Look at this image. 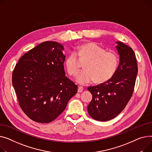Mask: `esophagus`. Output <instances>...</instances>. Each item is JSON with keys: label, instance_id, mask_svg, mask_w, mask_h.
<instances>
[{"label": "esophagus", "instance_id": "1", "mask_svg": "<svg viewBox=\"0 0 152 152\" xmlns=\"http://www.w3.org/2000/svg\"><path fill=\"white\" fill-rule=\"evenodd\" d=\"M83 90V86H79L78 88V93H81Z\"/></svg>", "mask_w": 152, "mask_h": 152}]
</instances>
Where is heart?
I'll use <instances>...</instances> for the list:
<instances>
[{"mask_svg":"<svg viewBox=\"0 0 152 152\" xmlns=\"http://www.w3.org/2000/svg\"><path fill=\"white\" fill-rule=\"evenodd\" d=\"M77 55L80 60H86L85 70L77 78L80 84H87L94 80L104 83L113 77L118 68V57L115 52L105 51L96 43L89 42L79 46L77 53H70L66 59L67 72L73 77L77 75L80 69Z\"/></svg>","mask_w":152,"mask_h":152,"instance_id":"b5f03b06","label":"heart"}]
</instances>
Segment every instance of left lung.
Listing matches in <instances>:
<instances>
[{"label": "left lung", "instance_id": "left-lung-1", "mask_svg": "<svg viewBox=\"0 0 152 152\" xmlns=\"http://www.w3.org/2000/svg\"><path fill=\"white\" fill-rule=\"evenodd\" d=\"M116 43L120 62L115 74L103 83L88 88L93 96L88 112L97 121H108L120 114L131 99L135 86L138 70L135 53L123 43Z\"/></svg>", "mask_w": 152, "mask_h": 152}]
</instances>
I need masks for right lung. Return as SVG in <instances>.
Listing matches in <instances>:
<instances>
[{"instance_id":"obj_1","label":"right lung","mask_w":152,"mask_h":152,"mask_svg":"<svg viewBox=\"0 0 152 152\" xmlns=\"http://www.w3.org/2000/svg\"><path fill=\"white\" fill-rule=\"evenodd\" d=\"M64 47L44 42L21 57L12 74L19 105L32 120L48 123L63 112L78 86L65 74Z\"/></svg>"}]
</instances>
